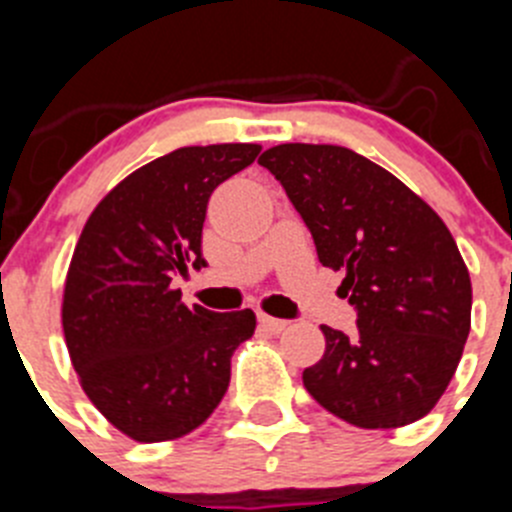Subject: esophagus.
<instances>
[{"label":"esophagus","instance_id":"esophagus-1","mask_svg":"<svg viewBox=\"0 0 512 512\" xmlns=\"http://www.w3.org/2000/svg\"><path fill=\"white\" fill-rule=\"evenodd\" d=\"M259 325L269 333H282L287 328V320H279V318H271V315H259Z\"/></svg>","mask_w":512,"mask_h":512}]
</instances>
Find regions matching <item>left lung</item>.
I'll use <instances>...</instances> for the list:
<instances>
[{"instance_id":"8db88e82","label":"left lung","mask_w":512,"mask_h":512,"mask_svg":"<svg viewBox=\"0 0 512 512\" xmlns=\"http://www.w3.org/2000/svg\"><path fill=\"white\" fill-rule=\"evenodd\" d=\"M310 230L356 333L323 325L325 354L302 372L328 413L400 428L446 392L472 328V282L441 217L390 171L343 146L284 143L261 153Z\"/></svg>"}]
</instances>
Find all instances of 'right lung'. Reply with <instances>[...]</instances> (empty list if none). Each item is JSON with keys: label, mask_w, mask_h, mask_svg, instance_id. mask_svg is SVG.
Listing matches in <instances>:
<instances>
[{"label": "right lung", "mask_w": 512, "mask_h": 512, "mask_svg": "<svg viewBox=\"0 0 512 512\" xmlns=\"http://www.w3.org/2000/svg\"><path fill=\"white\" fill-rule=\"evenodd\" d=\"M261 146L176 148L122 179L89 215L63 289V336L94 408L140 443L205 423L230 384V356L253 310L187 307L174 277L200 271L202 225L217 184Z\"/></svg>", "instance_id": "add662e5"}]
</instances>
